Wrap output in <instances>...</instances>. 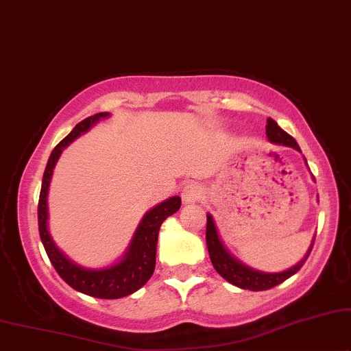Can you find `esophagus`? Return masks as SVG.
<instances>
[{
    "label": "esophagus",
    "mask_w": 351,
    "mask_h": 351,
    "mask_svg": "<svg viewBox=\"0 0 351 351\" xmlns=\"http://www.w3.org/2000/svg\"><path fill=\"white\" fill-rule=\"evenodd\" d=\"M181 199H183L184 205L195 204L202 199V188L197 183H189L186 184L183 191H181Z\"/></svg>",
    "instance_id": "34e87169"
}]
</instances>
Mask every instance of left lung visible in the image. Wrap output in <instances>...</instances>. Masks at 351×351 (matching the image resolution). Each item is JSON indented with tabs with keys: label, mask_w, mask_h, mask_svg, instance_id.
<instances>
[{
	"label": "left lung",
	"mask_w": 351,
	"mask_h": 351,
	"mask_svg": "<svg viewBox=\"0 0 351 351\" xmlns=\"http://www.w3.org/2000/svg\"><path fill=\"white\" fill-rule=\"evenodd\" d=\"M266 136H268L269 143L276 144V146L293 147L295 151L300 152V147H298L295 139H293L291 134L284 132L276 121L271 119H268V125H266ZM205 239H207L210 260H212L213 268L217 269L219 276L226 279L228 282H231L232 286L249 289V291H268V289L278 286V284H281L286 281V279L293 276L306 261L308 255H310V252L313 249V244H315V237H313L305 256H303L298 263L293 265L292 268H289L286 271H279V273H265V271L250 268V266L244 265L242 261L237 260L236 256L231 255V252L228 250L221 242V237H219L217 230V224H215L213 217L210 213H207V234H205Z\"/></svg>",
	"instance_id": "obj_1"
}]
</instances>
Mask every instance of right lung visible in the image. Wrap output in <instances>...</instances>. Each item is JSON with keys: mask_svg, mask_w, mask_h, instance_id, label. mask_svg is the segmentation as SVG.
<instances>
[{"mask_svg": "<svg viewBox=\"0 0 351 351\" xmlns=\"http://www.w3.org/2000/svg\"><path fill=\"white\" fill-rule=\"evenodd\" d=\"M110 117L109 112H99L88 119L82 120L75 125V128L60 141L51 152L49 160L46 163L43 183H41L40 200H38V230L40 237L43 242L46 254H48L51 263L59 273V276L69 284L75 291L86 293L96 298H121L141 289L149 279H151L154 269H156V254H157V239L162 223L176 213L181 207L180 195L163 200L157 204L149 212L144 213L139 221L136 231L132 237L127 252L115 263L102 268H86L70 260L62 250L56 245L48 230V191L49 183L53 178V171L58 163L60 154L70 143L95 127L97 121Z\"/></svg>", "mask_w": 351, "mask_h": 351, "instance_id": "right-lung-1", "label": "right lung"}]
</instances>
